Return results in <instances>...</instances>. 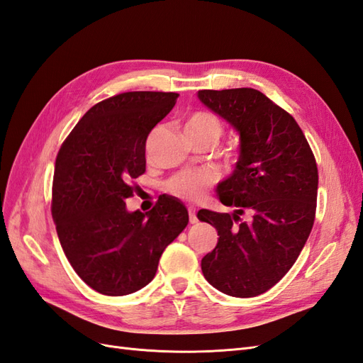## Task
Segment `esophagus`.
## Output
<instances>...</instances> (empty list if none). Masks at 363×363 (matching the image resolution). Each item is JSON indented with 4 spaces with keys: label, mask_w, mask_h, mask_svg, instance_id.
Instances as JSON below:
<instances>
[{
    "label": "esophagus",
    "mask_w": 363,
    "mask_h": 363,
    "mask_svg": "<svg viewBox=\"0 0 363 363\" xmlns=\"http://www.w3.org/2000/svg\"><path fill=\"white\" fill-rule=\"evenodd\" d=\"M189 219H190V224H196L198 222V216H196V210L194 208H189Z\"/></svg>",
    "instance_id": "esophagus-1"
}]
</instances>
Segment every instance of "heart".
<instances>
[{"instance_id": "b5f03b06", "label": "heart", "mask_w": 363, "mask_h": 363, "mask_svg": "<svg viewBox=\"0 0 363 363\" xmlns=\"http://www.w3.org/2000/svg\"><path fill=\"white\" fill-rule=\"evenodd\" d=\"M185 132L208 136L216 144L222 133V125L216 116H213L211 113H206V111H198V113H194L187 121V124H185ZM211 182L213 178L207 173H181L169 181V184H167V190L181 199L194 202L203 198V194H206Z\"/></svg>"}]
</instances>
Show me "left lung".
I'll use <instances>...</instances> for the list:
<instances>
[{"instance_id": "left-lung-1", "label": "left lung", "mask_w": 363, "mask_h": 363, "mask_svg": "<svg viewBox=\"0 0 363 363\" xmlns=\"http://www.w3.org/2000/svg\"><path fill=\"white\" fill-rule=\"evenodd\" d=\"M198 98L239 136L235 170L216 189L235 211H198L219 236L201 268L216 290L255 297L281 281L311 233L318 165L294 118L259 90H199Z\"/></svg>"}]
</instances>
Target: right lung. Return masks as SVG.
<instances>
[{
    "label": "right lung",
    "instance_id": "right-lung-1",
    "mask_svg": "<svg viewBox=\"0 0 363 363\" xmlns=\"http://www.w3.org/2000/svg\"><path fill=\"white\" fill-rule=\"evenodd\" d=\"M178 93L127 91L93 106L62 143L55 162L52 216L77 274L106 296L141 290L189 211L162 196L147 213L128 211L132 179L145 172V141Z\"/></svg>",
    "mask_w": 363,
    "mask_h": 363
}]
</instances>
